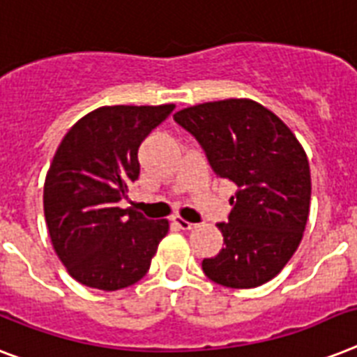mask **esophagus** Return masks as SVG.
<instances>
[{"label": "esophagus", "instance_id": "esophagus-1", "mask_svg": "<svg viewBox=\"0 0 357 357\" xmlns=\"http://www.w3.org/2000/svg\"><path fill=\"white\" fill-rule=\"evenodd\" d=\"M174 224L178 225L181 231H190V229H194V224H190V222L183 220L181 216H176V218H174Z\"/></svg>", "mask_w": 357, "mask_h": 357}]
</instances>
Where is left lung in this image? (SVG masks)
<instances>
[{"instance_id": "1", "label": "left lung", "mask_w": 357, "mask_h": 357, "mask_svg": "<svg viewBox=\"0 0 357 357\" xmlns=\"http://www.w3.org/2000/svg\"><path fill=\"white\" fill-rule=\"evenodd\" d=\"M174 121L198 139L216 176L234 183L224 248L204 273L225 288L248 289L282 271L303 240L312 179L306 152L273 112L251 98L179 109Z\"/></svg>"}]
</instances>
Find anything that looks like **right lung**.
Instances as JSON below:
<instances>
[{
  "label": "right lung",
  "mask_w": 357,
  "mask_h": 357,
  "mask_svg": "<svg viewBox=\"0 0 357 357\" xmlns=\"http://www.w3.org/2000/svg\"><path fill=\"white\" fill-rule=\"evenodd\" d=\"M174 104L102 106L69 128L43 183V214L54 253L77 282L115 291L149 273L169 220L121 208L139 178V144Z\"/></svg>",
  "instance_id": "1"
}]
</instances>
